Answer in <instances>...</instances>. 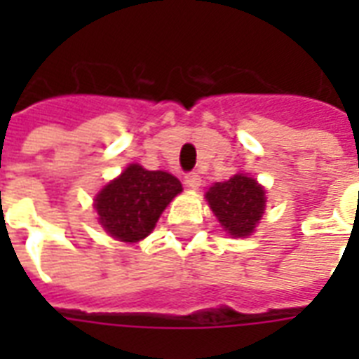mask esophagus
Returning a JSON list of instances; mask_svg holds the SVG:
<instances>
[{
  "mask_svg": "<svg viewBox=\"0 0 359 359\" xmlns=\"http://www.w3.org/2000/svg\"><path fill=\"white\" fill-rule=\"evenodd\" d=\"M184 184L190 188V190H197L201 186V177L197 173H188L184 177Z\"/></svg>",
  "mask_w": 359,
  "mask_h": 359,
  "instance_id": "obj_1",
  "label": "esophagus"
}]
</instances>
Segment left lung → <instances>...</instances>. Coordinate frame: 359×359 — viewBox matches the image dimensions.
<instances>
[{
	"label": "left lung",
	"mask_w": 359,
	"mask_h": 359,
	"mask_svg": "<svg viewBox=\"0 0 359 359\" xmlns=\"http://www.w3.org/2000/svg\"><path fill=\"white\" fill-rule=\"evenodd\" d=\"M266 191L250 175L236 173L208 188L205 199L224 231L233 238H245L255 231L266 207Z\"/></svg>",
	"instance_id": "obj_1"
}]
</instances>
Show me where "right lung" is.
<instances>
[{
  "mask_svg": "<svg viewBox=\"0 0 359 359\" xmlns=\"http://www.w3.org/2000/svg\"><path fill=\"white\" fill-rule=\"evenodd\" d=\"M180 191V180L168 171L130 163L95 197L98 224L121 242H140L151 235L160 214Z\"/></svg>",
  "mask_w": 359,
  "mask_h": 359,
  "instance_id": "right-lung-1",
  "label": "right lung"
}]
</instances>
